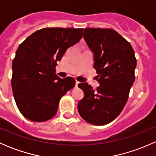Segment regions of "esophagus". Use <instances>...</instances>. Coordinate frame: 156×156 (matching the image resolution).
Segmentation results:
<instances>
[{
    "label": "esophagus",
    "mask_w": 156,
    "mask_h": 156,
    "mask_svg": "<svg viewBox=\"0 0 156 156\" xmlns=\"http://www.w3.org/2000/svg\"><path fill=\"white\" fill-rule=\"evenodd\" d=\"M78 84H79V82H78V81H75V87H77Z\"/></svg>",
    "instance_id": "1"
}]
</instances>
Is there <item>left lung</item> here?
Listing matches in <instances>:
<instances>
[{"instance_id": "left-lung-1", "label": "left lung", "mask_w": 156, "mask_h": 156, "mask_svg": "<svg viewBox=\"0 0 156 156\" xmlns=\"http://www.w3.org/2000/svg\"><path fill=\"white\" fill-rule=\"evenodd\" d=\"M84 38L94 53L100 86L94 90L87 83L78 84L84 97L78 102V110L88 123L104 125L115 119L126 104L136 59L130 44L113 29L87 28Z\"/></svg>"}]
</instances>
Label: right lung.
Returning a JSON list of instances; mask_svg holds the SVG:
<instances>
[{"label": "right lung", "mask_w": 156, "mask_h": 156, "mask_svg": "<svg viewBox=\"0 0 156 156\" xmlns=\"http://www.w3.org/2000/svg\"><path fill=\"white\" fill-rule=\"evenodd\" d=\"M83 30L45 28L20 44L12 60L11 84L17 107L25 118L36 122L52 119L61 97L75 87V79L59 78L55 67L67 49L81 40Z\"/></svg>", "instance_id": "1"}]
</instances>
